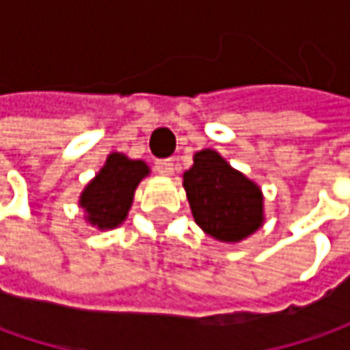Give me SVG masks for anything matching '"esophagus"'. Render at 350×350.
I'll use <instances>...</instances> for the list:
<instances>
[{"instance_id": "esophagus-1", "label": "esophagus", "mask_w": 350, "mask_h": 350, "mask_svg": "<svg viewBox=\"0 0 350 350\" xmlns=\"http://www.w3.org/2000/svg\"><path fill=\"white\" fill-rule=\"evenodd\" d=\"M155 169H157L161 175L171 177V175H173V161H171V159H159V161H155Z\"/></svg>"}]
</instances>
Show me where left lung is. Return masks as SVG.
<instances>
[{"instance_id":"left-lung-1","label":"left lung","mask_w":350,"mask_h":350,"mask_svg":"<svg viewBox=\"0 0 350 350\" xmlns=\"http://www.w3.org/2000/svg\"><path fill=\"white\" fill-rule=\"evenodd\" d=\"M183 173V187L198 228L216 241L239 243L265 224L261 187L234 169L216 150L193 155Z\"/></svg>"}]
</instances>
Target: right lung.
I'll use <instances>...</instances> for the list:
<instances>
[{
	"instance_id": "add662e5",
	"label": "right lung",
	"mask_w": 350,
	"mask_h": 350,
	"mask_svg": "<svg viewBox=\"0 0 350 350\" xmlns=\"http://www.w3.org/2000/svg\"><path fill=\"white\" fill-rule=\"evenodd\" d=\"M148 175L150 167L144 159H130L120 152L107 155L105 165L79 195L85 222L101 232L118 228L126 220L138 185Z\"/></svg>"
}]
</instances>
